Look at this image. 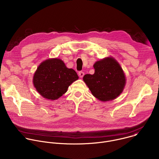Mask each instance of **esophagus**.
Segmentation results:
<instances>
[{
  "label": "esophagus",
  "mask_w": 159,
  "mask_h": 159,
  "mask_svg": "<svg viewBox=\"0 0 159 159\" xmlns=\"http://www.w3.org/2000/svg\"><path fill=\"white\" fill-rule=\"evenodd\" d=\"M79 77H80V78H82V77H84V72H79Z\"/></svg>",
  "instance_id": "esophagus-1"
}]
</instances>
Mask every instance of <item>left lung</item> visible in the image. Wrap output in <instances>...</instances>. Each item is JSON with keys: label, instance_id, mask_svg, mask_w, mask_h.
I'll use <instances>...</instances> for the list:
<instances>
[{"label": "left lung", "instance_id": "1", "mask_svg": "<svg viewBox=\"0 0 159 159\" xmlns=\"http://www.w3.org/2000/svg\"><path fill=\"white\" fill-rule=\"evenodd\" d=\"M93 75L86 74L83 80L93 95L101 101L116 99L123 92L126 77L119 63L112 57L96 61Z\"/></svg>", "mask_w": 159, "mask_h": 159}]
</instances>
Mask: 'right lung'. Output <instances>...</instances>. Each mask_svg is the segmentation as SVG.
<instances>
[{"label":"right lung","instance_id":"obj_1","mask_svg":"<svg viewBox=\"0 0 159 159\" xmlns=\"http://www.w3.org/2000/svg\"><path fill=\"white\" fill-rule=\"evenodd\" d=\"M76 72L68 69L58 58L43 61L33 76V84L38 93L44 98L56 100L64 94L69 85L77 80Z\"/></svg>","mask_w":159,"mask_h":159}]
</instances>
